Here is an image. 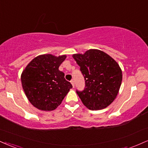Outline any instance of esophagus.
I'll return each instance as SVG.
<instances>
[{
  "instance_id": "obj_1",
  "label": "esophagus",
  "mask_w": 148,
  "mask_h": 148,
  "mask_svg": "<svg viewBox=\"0 0 148 148\" xmlns=\"http://www.w3.org/2000/svg\"><path fill=\"white\" fill-rule=\"evenodd\" d=\"M70 82H71V83H72V85L73 88H74V81H73V80H72V81H71Z\"/></svg>"
}]
</instances>
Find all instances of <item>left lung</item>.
<instances>
[{"label": "left lung", "mask_w": 148, "mask_h": 148, "mask_svg": "<svg viewBox=\"0 0 148 148\" xmlns=\"http://www.w3.org/2000/svg\"><path fill=\"white\" fill-rule=\"evenodd\" d=\"M84 76L85 87L76 93L88 109L98 110L110 106L116 97L122 81V71L114 60L99 49L73 54Z\"/></svg>", "instance_id": "1"}]
</instances>
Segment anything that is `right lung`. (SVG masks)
<instances>
[{
	"instance_id": "1",
	"label": "right lung",
	"mask_w": 148,
	"mask_h": 148,
	"mask_svg": "<svg viewBox=\"0 0 148 148\" xmlns=\"http://www.w3.org/2000/svg\"><path fill=\"white\" fill-rule=\"evenodd\" d=\"M65 58L66 55H40L23 71V90L32 105L38 110H55L72 88V84L65 80L64 73L58 69Z\"/></svg>"
}]
</instances>
